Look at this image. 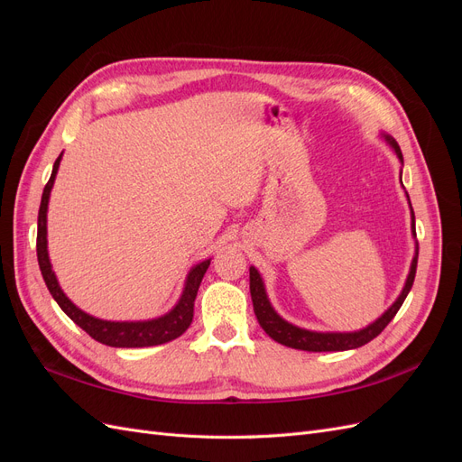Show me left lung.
<instances>
[{"mask_svg": "<svg viewBox=\"0 0 462 462\" xmlns=\"http://www.w3.org/2000/svg\"><path fill=\"white\" fill-rule=\"evenodd\" d=\"M389 144L393 146L395 153L399 156V160L402 162V153L399 144L393 141V138H387ZM412 233L416 235L414 229V212H412ZM416 263H418V245H416V256L412 260L411 265V273L407 277V283H404V289L399 295V299L393 302V306L380 318L375 319L372 326L355 331V333H318V331H309V329H300L297 326L289 324L283 318H279L275 314V310L272 309V304L265 297L263 291V283L260 273L250 268V297H253V304H254V314L260 321L262 329L270 335V337L277 343H282L285 346L291 348H299V351H309V353H329V351H348V348H358L362 345L370 343L374 337L380 335L391 319L395 318V314L399 312V309L402 306L404 299H407L409 291L412 289L414 283V275H416Z\"/></svg>", "mask_w": 462, "mask_h": 462, "instance_id": "left-lung-1", "label": "left lung"}]
</instances>
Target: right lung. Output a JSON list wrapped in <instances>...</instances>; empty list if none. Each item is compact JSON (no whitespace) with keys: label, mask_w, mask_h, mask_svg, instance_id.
Segmentation results:
<instances>
[{"label":"right lung","mask_w":462,"mask_h":462,"mask_svg":"<svg viewBox=\"0 0 462 462\" xmlns=\"http://www.w3.org/2000/svg\"><path fill=\"white\" fill-rule=\"evenodd\" d=\"M61 156L55 160L51 177L44 187V192H42V202L38 209V235H36V254H38V265L42 277H44L46 287L51 292V297L55 302L60 304V309L71 318L79 328L85 329L92 339L97 343L107 345V346H123V348H133V346H152V345H162L167 341L177 339L179 335H183L190 321L194 318V299H197L199 287L202 283V277L208 270L209 260L199 263L197 268H192L189 277H187V285L183 291V297H180L179 304L175 309L165 314L158 319H150V321H106V319H97L82 310H79L77 306L65 297V292L60 289L58 279H55L50 258H48V241H46V212H48V200H50V190L53 187V179L55 173H58Z\"/></svg>","instance_id":"obj_1"}]
</instances>
